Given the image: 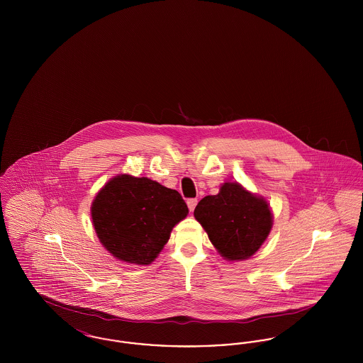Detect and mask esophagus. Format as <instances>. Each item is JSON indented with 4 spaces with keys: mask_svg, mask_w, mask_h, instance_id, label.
I'll return each mask as SVG.
<instances>
[{
    "mask_svg": "<svg viewBox=\"0 0 363 363\" xmlns=\"http://www.w3.org/2000/svg\"><path fill=\"white\" fill-rule=\"evenodd\" d=\"M186 204H188V208H189V211H193V209L196 208V206H197V199H188Z\"/></svg>",
    "mask_w": 363,
    "mask_h": 363,
    "instance_id": "esophagus-1",
    "label": "esophagus"
}]
</instances>
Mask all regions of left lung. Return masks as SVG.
<instances>
[{"mask_svg":"<svg viewBox=\"0 0 363 363\" xmlns=\"http://www.w3.org/2000/svg\"><path fill=\"white\" fill-rule=\"evenodd\" d=\"M194 218L230 261L253 256L272 227L268 203L237 182H225L218 194L206 196L194 209Z\"/></svg>","mask_w":363,"mask_h":363,"instance_id":"obj_1","label":"left lung"}]
</instances>
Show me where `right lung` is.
<instances>
[{"label": "right lung", "mask_w": 363, "mask_h": 363, "mask_svg": "<svg viewBox=\"0 0 363 363\" xmlns=\"http://www.w3.org/2000/svg\"><path fill=\"white\" fill-rule=\"evenodd\" d=\"M91 215L98 238L114 257L147 265L167 243L174 225L186 218L188 206L177 190L123 174L98 193Z\"/></svg>", "instance_id": "obj_1"}]
</instances>
